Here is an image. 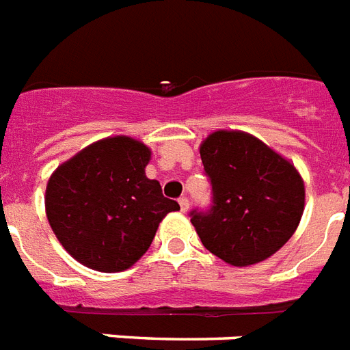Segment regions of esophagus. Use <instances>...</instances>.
I'll list each match as a JSON object with an SVG mask.
<instances>
[{
  "label": "esophagus",
  "instance_id": "1",
  "mask_svg": "<svg viewBox=\"0 0 350 350\" xmlns=\"http://www.w3.org/2000/svg\"><path fill=\"white\" fill-rule=\"evenodd\" d=\"M178 204H180V211L183 213H188V209H189V200L186 197L183 198H178Z\"/></svg>",
  "mask_w": 350,
  "mask_h": 350
}]
</instances>
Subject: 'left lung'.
Here are the masks:
<instances>
[{
    "instance_id": "obj_1",
    "label": "left lung",
    "mask_w": 350,
    "mask_h": 350,
    "mask_svg": "<svg viewBox=\"0 0 350 350\" xmlns=\"http://www.w3.org/2000/svg\"><path fill=\"white\" fill-rule=\"evenodd\" d=\"M213 208L191 213L204 247L234 267L264 262L295 234L306 186L289 159L247 131L217 130L200 144Z\"/></svg>"
}]
</instances>
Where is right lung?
I'll return each mask as SVG.
<instances>
[{"mask_svg":"<svg viewBox=\"0 0 350 350\" xmlns=\"http://www.w3.org/2000/svg\"><path fill=\"white\" fill-rule=\"evenodd\" d=\"M152 150L133 137H106L50 175L44 209L66 253L100 273L130 269L152 245L175 200L146 177Z\"/></svg>","mask_w":350,"mask_h":350,"instance_id":"obj_1","label":"right lung"}]
</instances>
